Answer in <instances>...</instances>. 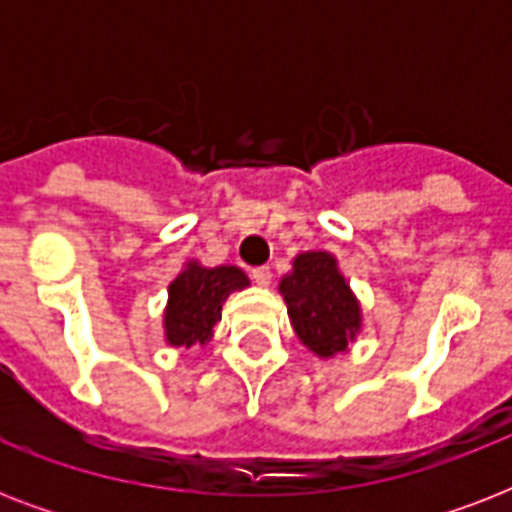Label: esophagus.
I'll return each mask as SVG.
<instances>
[{"label":"esophagus","instance_id":"obj_1","mask_svg":"<svg viewBox=\"0 0 512 512\" xmlns=\"http://www.w3.org/2000/svg\"><path fill=\"white\" fill-rule=\"evenodd\" d=\"M252 279L257 287H271V268H252Z\"/></svg>","mask_w":512,"mask_h":512}]
</instances>
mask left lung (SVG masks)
Here are the masks:
<instances>
[{
    "mask_svg": "<svg viewBox=\"0 0 512 512\" xmlns=\"http://www.w3.org/2000/svg\"><path fill=\"white\" fill-rule=\"evenodd\" d=\"M279 295L287 303L297 340L324 361L348 353L350 342L364 329L361 300L327 249L295 255L292 271L281 276Z\"/></svg>",
    "mask_w": 512,
    "mask_h": 512,
    "instance_id": "1",
    "label": "left lung"
}]
</instances>
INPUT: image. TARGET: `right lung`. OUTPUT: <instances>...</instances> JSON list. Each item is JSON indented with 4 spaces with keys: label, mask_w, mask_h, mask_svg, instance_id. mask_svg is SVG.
I'll use <instances>...</instances> for the list:
<instances>
[{
    "label": "right lung",
    "mask_w": 512,
    "mask_h": 512,
    "mask_svg": "<svg viewBox=\"0 0 512 512\" xmlns=\"http://www.w3.org/2000/svg\"><path fill=\"white\" fill-rule=\"evenodd\" d=\"M249 287V276L236 265L207 268L199 260L183 263V271L167 287V305L162 313L164 342L172 348L204 345L215 335L223 319V305L231 292Z\"/></svg>",
    "instance_id": "right-lung-1"
}]
</instances>
